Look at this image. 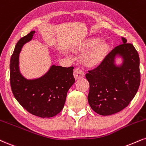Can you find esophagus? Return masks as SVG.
<instances>
[{
    "label": "esophagus",
    "instance_id": "34e87169",
    "mask_svg": "<svg viewBox=\"0 0 146 146\" xmlns=\"http://www.w3.org/2000/svg\"><path fill=\"white\" fill-rule=\"evenodd\" d=\"M73 75L75 80H79L84 78V73L78 68H75L73 71Z\"/></svg>",
    "mask_w": 146,
    "mask_h": 146
}]
</instances>
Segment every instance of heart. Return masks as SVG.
<instances>
[{
	"label": "heart",
	"instance_id": "1",
	"mask_svg": "<svg viewBox=\"0 0 146 146\" xmlns=\"http://www.w3.org/2000/svg\"><path fill=\"white\" fill-rule=\"evenodd\" d=\"M78 47L80 49L90 47L82 56V62L88 67L99 65L110 50V46L106 42L99 41V38L96 37L86 38L79 45Z\"/></svg>",
	"mask_w": 146,
	"mask_h": 146
}]
</instances>
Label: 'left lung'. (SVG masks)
<instances>
[{
  "label": "left lung",
  "mask_w": 146,
  "mask_h": 146,
  "mask_svg": "<svg viewBox=\"0 0 146 146\" xmlns=\"http://www.w3.org/2000/svg\"><path fill=\"white\" fill-rule=\"evenodd\" d=\"M115 47L94 69L88 71L86 78L90 84L88 101L93 111L109 115L122 111L129 105L140 85L139 57L133 44L126 43ZM123 59L116 66L115 56Z\"/></svg>",
  "instance_id": "left-lung-1"
}]
</instances>
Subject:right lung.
Wrapping results in <instances>:
<instances>
[{
	"label": "right lung",
	"mask_w": 146,
	"mask_h": 146,
	"mask_svg": "<svg viewBox=\"0 0 146 146\" xmlns=\"http://www.w3.org/2000/svg\"><path fill=\"white\" fill-rule=\"evenodd\" d=\"M35 33L23 36L15 45L10 60V84L13 96L26 111L40 117H51L64 108L68 90L75 83L73 66L52 65L41 78H24L19 70V54Z\"/></svg>",
	"instance_id": "obj_1"
}]
</instances>
